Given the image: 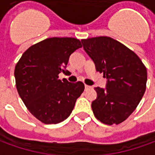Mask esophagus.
<instances>
[{"instance_id":"obj_1","label":"esophagus","mask_w":155,"mask_h":155,"mask_svg":"<svg viewBox=\"0 0 155 155\" xmlns=\"http://www.w3.org/2000/svg\"><path fill=\"white\" fill-rule=\"evenodd\" d=\"M84 88H85V90H88V89H91V86H89V85H86V84H85V85H84Z\"/></svg>"}]
</instances>
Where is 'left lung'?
Segmentation results:
<instances>
[{
	"instance_id": "obj_1",
	"label": "left lung",
	"mask_w": 155,
	"mask_h": 155,
	"mask_svg": "<svg viewBox=\"0 0 155 155\" xmlns=\"http://www.w3.org/2000/svg\"><path fill=\"white\" fill-rule=\"evenodd\" d=\"M96 71L107 79L106 87L94 88L97 98L92 104L96 119L105 124L126 120L146 90L147 70L139 56L119 41L107 36L81 41Z\"/></svg>"
}]
</instances>
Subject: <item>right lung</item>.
<instances>
[{
	"label": "right lung",
	"mask_w": 155,
	"mask_h": 155,
	"mask_svg": "<svg viewBox=\"0 0 155 155\" xmlns=\"http://www.w3.org/2000/svg\"><path fill=\"white\" fill-rule=\"evenodd\" d=\"M82 47L71 37H52L33 45L15 67V85L26 108L42 123L58 124L67 119L84 90L78 81L59 80L66 72L71 54Z\"/></svg>",
	"instance_id": "1"
}]
</instances>
